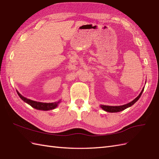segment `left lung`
<instances>
[{
  "label": "left lung",
  "mask_w": 159,
  "mask_h": 159,
  "mask_svg": "<svg viewBox=\"0 0 159 159\" xmlns=\"http://www.w3.org/2000/svg\"><path fill=\"white\" fill-rule=\"evenodd\" d=\"M144 90V88L143 89L142 91L140 92V93L139 94V96L134 98L133 101H131L126 105H122V106H107V105H101V107L102 108L104 111H105L107 112H120L122 111H124L126 108H127L130 107H131L132 105H133L134 104L137 102L138 100L139 99V98L141 96V94Z\"/></svg>",
  "instance_id": "8db88e82"
}]
</instances>
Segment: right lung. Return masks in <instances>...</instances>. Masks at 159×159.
I'll list each match as a JSON object with an SVG mask.
<instances>
[{
	"mask_svg": "<svg viewBox=\"0 0 159 159\" xmlns=\"http://www.w3.org/2000/svg\"><path fill=\"white\" fill-rule=\"evenodd\" d=\"M17 93L22 101L26 102L27 104H29V105H30L32 107H33L37 110H41V111L52 110V109H54V108L58 106V103L60 102V101H58V102H52V103H47V102H40L37 101H32L30 99L26 98L23 96H22V95L18 91H17Z\"/></svg>",
	"mask_w": 159,
	"mask_h": 159,
	"instance_id": "obj_1",
	"label": "right lung"
}]
</instances>
